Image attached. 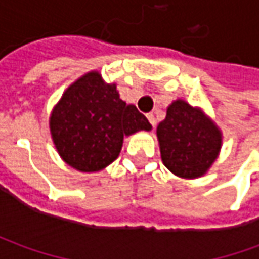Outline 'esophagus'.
Segmentation results:
<instances>
[{"label": "esophagus", "instance_id": "1", "mask_svg": "<svg viewBox=\"0 0 259 259\" xmlns=\"http://www.w3.org/2000/svg\"><path fill=\"white\" fill-rule=\"evenodd\" d=\"M147 118H148V121H150V124L153 125V128H154L155 124H157V122H155L154 115H153V114H147Z\"/></svg>", "mask_w": 259, "mask_h": 259}]
</instances>
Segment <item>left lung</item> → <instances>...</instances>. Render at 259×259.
I'll return each mask as SVG.
<instances>
[{"label": "left lung", "mask_w": 259, "mask_h": 259, "mask_svg": "<svg viewBox=\"0 0 259 259\" xmlns=\"http://www.w3.org/2000/svg\"><path fill=\"white\" fill-rule=\"evenodd\" d=\"M163 164L180 179H199L209 171L222 148V131L202 108L184 99L167 106L157 126Z\"/></svg>", "instance_id": "8db88e82"}]
</instances>
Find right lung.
Wrapping results in <instances>:
<instances>
[{"label":"right lung","mask_w":259,"mask_h":259,"mask_svg":"<svg viewBox=\"0 0 259 259\" xmlns=\"http://www.w3.org/2000/svg\"><path fill=\"white\" fill-rule=\"evenodd\" d=\"M57 153L82 173H96L118 158L124 137L151 131V124L134 105L119 98L116 83H106L91 70L66 89L49 116Z\"/></svg>","instance_id":"right-lung-1"}]
</instances>
